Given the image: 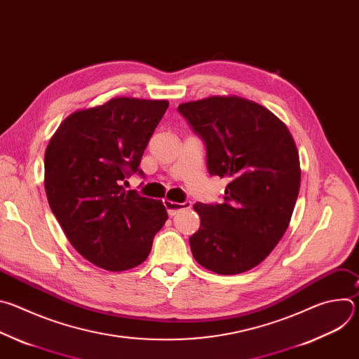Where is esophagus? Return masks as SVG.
<instances>
[{"label":"esophagus","instance_id":"esophagus-1","mask_svg":"<svg viewBox=\"0 0 359 359\" xmlns=\"http://www.w3.org/2000/svg\"><path fill=\"white\" fill-rule=\"evenodd\" d=\"M163 204H165V208H166V210H168V215H169L170 217L176 216V215H177L179 212H182V210H189V209L191 208V201L176 203V201H172V200L166 198V200H163Z\"/></svg>","mask_w":359,"mask_h":359}]
</instances>
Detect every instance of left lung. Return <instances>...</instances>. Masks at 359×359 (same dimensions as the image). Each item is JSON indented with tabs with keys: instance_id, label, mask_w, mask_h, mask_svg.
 Listing matches in <instances>:
<instances>
[{
	"instance_id": "left-lung-1",
	"label": "left lung",
	"mask_w": 359,
	"mask_h": 359,
	"mask_svg": "<svg viewBox=\"0 0 359 359\" xmlns=\"http://www.w3.org/2000/svg\"><path fill=\"white\" fill-rule=\"evenodd\" d=\"M179 112L206 143L212 176L229 179L224 203H196L194 260L216 274L259 266L288 229L299 191L295 142L283 121L250 99L227 95L186 102Z\"/></svg>"
}]
</instances>
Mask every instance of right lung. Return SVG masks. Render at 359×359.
<instances>
[{
	"mask_svg": "<svg viewBox=\"0 0 359 359\" xmlns=\"http://www.w3.org/2000/svg\"><path fill=\"white\" fill-rule=\"evenodd\" d=\"M169 102L119 96L71 114L45 150L49 208L72 247L108 271L142 264L168 220L162 200L125 190Z\"/></svg>",
	"mask_w": 359,
	"mask_h": 359,
	"instance_id": "obj_1",
	"label": "right lung"
}]
</instances>
